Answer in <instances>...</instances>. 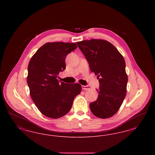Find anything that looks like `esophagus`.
I'll return each mask as SVG.
<instances>
[{"label": "esophagus", "instance_id": "34e87169", "mask_svg": "<svg viewBox=\"0 0 155 155\" xmlns=\"http://www.w3.org/2000/svg\"><path fill=\"white\" fill-rule=\"evenodd\" d=\"M91 88V87L89 85H82V89L83 90H89Z\"/></svg>", "mask_w": 155, "mask_h": 155}]
</instances>
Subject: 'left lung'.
<instances>
[{
  "label": "left lung",
  "mask_w": 155,
  "mask_h": 155,
  "mask_svg": "<svg viewBox=\"0 0 155 155\" xmlns=\"http://www.w3.org/2000/svg\"><path fill=\"white\" fill-rule=\"evenodd\" d=\"M77 44L99 82V88L96 89L97 99L89 104L91 111L99 118H109L117 112L126 95L125 60L113 45L104 40L82 41Z\"/></svg>",
  "instance_id": "obj_1"
}]
</instances>
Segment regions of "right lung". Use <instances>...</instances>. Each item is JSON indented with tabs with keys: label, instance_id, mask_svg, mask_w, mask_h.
Listing matches in <instances>:
<instances>
[{
	"label": "right lung",
	"instance_id": "add662e5",
	"mask_svg": "<svg viewBox=\"0 0 155 155\" xmlns=\"http://www.w3.org/2000/svg\"><path fill=\"white\" fill-rule=\"evenodd\" d=\"M77 48L74 43H46L30 60L27 77L30 95L46 117L58 118L66 115L81 92L80 84H68L57 79L59 73L66 69L67 54Z\"/></svg>",
	"mask_w": 155,
	"mask_h": 155
}]
</instances>
